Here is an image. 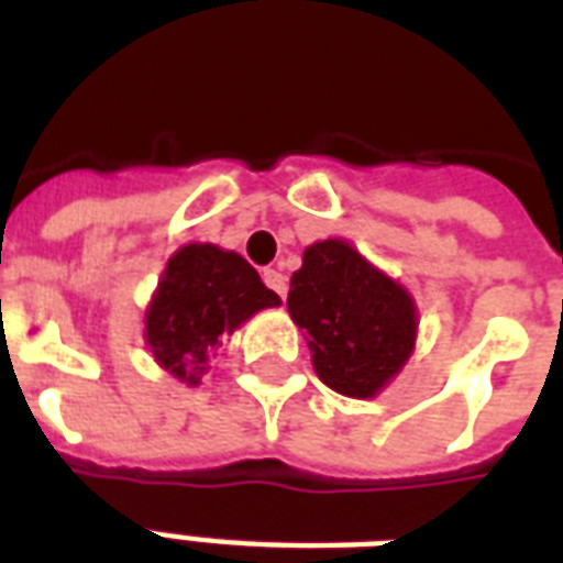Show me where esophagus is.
Masks as SVG:
<instances>
[{
	"instance_id": "34e87169",
	"label": "esophagus",
	"mask_w": 563,
	"mask_h": 563,
	"mask_svg": "<svg viewBox=\"0 0 563 563\" xmlns=\"http://www.w3.org/2000/svg\"><path fill=\"white\" fill-rule=\"evenodd\" d=\"M263 280L265 286L274 291V295H280V298H286V277H283L277 268H265L263 272Z\"/></svg>"
}]
</instances>
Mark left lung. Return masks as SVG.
Here are the masks:
<instances>
[{
	"mask_svg": "<svg viewBox=\"0 0 563 563\" xmlns=\"http://www.w3.org/2000/svg\"><path fill=\"white\" fill-rule=\"evenodd\" d=\"M286 307L307 330L318 376L347 397H374L415 347L418 318L406 289L342 239L303 251Z\"/></svg>",
	"mask_w": 563,
	"mask_h": 563,
	"instance_id": "1",
	"label": "left lung"
}]
</instances>
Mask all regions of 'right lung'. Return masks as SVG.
<instances>
[{"instance_id":"1","label":"right lung","mask_w":563,"mask_h":563,"mask_svg":"<svg viewBox=\"0 0 563 563\" xmlns=\"http://www.w3.org/2000/svg\"><path fill=\"white\" fill-rule=\"evenodd\" d=\"M280 298L251 263L216 245H187L172 256L145 316L154 360L189 385L242 321Z\"/></svg>"}]
</instances>
